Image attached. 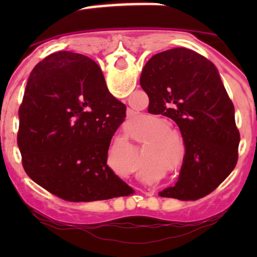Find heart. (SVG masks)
<instances>
[{
	"label": "heart",
	"mask_w": 257,
	"mask_h": 257,
	"mask_svg": "<svg viewBox=\"0 0 257 257\" xmlns=\"http://www.w3.org/2000/svg\"><path fill=\"white\" fill-rule=\"evenodd\" d=\"M157 123H158V126L160 127H167L169 124L166 123V122H161V121H157ZM175 130H172V128H163V130H161L160 133L157 134V136L158 138H166V136H170V135H175Z\"/></svg>",
	"instance_id": "b5f03b06"
}]
</instances>
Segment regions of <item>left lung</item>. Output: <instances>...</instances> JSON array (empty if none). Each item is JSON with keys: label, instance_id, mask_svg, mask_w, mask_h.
Returning <instances> with one entry per match:
<instances>
[{"label": "left lung", "instance_id": "1", "mask_svg": "<svg viewBox=\"0 0 257 257\" xmlns=\"http://www.w3.org/2000/svg\"><path fill=\"white\" fill-rule=\"evenodd\" d=\"M140 86L148 112L174 119L185 144L179 181L161 197L196 201L210 194L235 167L239 145L234 105L219 70L198 52L176 47L149 59Z\"/></svg>", "mask_w": 257, "mask_h": 257}]
</instances>
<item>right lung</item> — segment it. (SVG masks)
I'll return each instance as SVG.
<instances>
[{
  "instance_id": "1",
  "label": "right lung",
  "mask_w": 257,
  "mask_h": 257,
  "mask_svg": "<svg viewBox=\"0 0 257 257\" xmlns=\"http://www.w3.org/2000/svg\"><path fill=\"white\" fill-rule=\"evenodd\" d=\"M126 105L106 88L99 65L54 52L29 74L19 108L18 147L32 180L69 202L126 196L128 185L106 165Z\"/></svg>"
}]
</instances>
